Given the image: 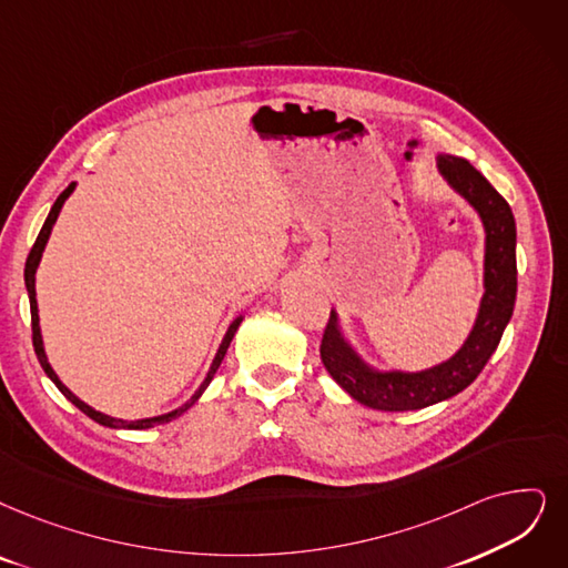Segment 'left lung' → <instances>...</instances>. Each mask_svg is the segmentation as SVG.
I'll list each match as a JSON object with an SVG mask.
<instances>
[{
  "label": "left lung",
  "mask_w": 568,
  "mask_h": 568,
  "mask_svg": "<svg viewBox=\"0 0 568 568\" xmlns=\"http://www.w3.org/2000/svg\"><path fill=\"white\" fill-rule=\"evenodd\" d=\"M438 170L447 184L480 214L485 225V293L473 331L462 349L419 373L375 371L347 343L335 310L322 337V361L331 377L361 405L384 413L419 410L464 392L483 373L513 316L517 296L515 216L508 202L468 161L438 155Z\"/></svg>",
  "instance_id": "8db88e82"
}]
</instances>
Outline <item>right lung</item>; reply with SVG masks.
Instances as JSON below:
<instances>
[{"instance_id":"1","label":"right lung","mask_w":568,"mask_h":568,"mask_svg":"<svg viewBox=\"0 0 568 568\" xmlns=\"http://www.w3.org/2000/svg\"><path fill=\"white\" fill-rule=\"evenodd\" d=\"M74 181L70 186H67L60 195H58V200L53 202V207H51V212H49V216H47V221H43V225H41V231H39V235H37V242H34V246H32V252H30V256H28V263H26V286H28V296H30V312H32V343H34V352H37V358H39V363H41V368H43V373H47L51 379H53V384L55 387L62 392V396L67 398V400H72L79 410L83 413V415H88L90 419L93 422H98V424H102V426H109V428H151V426H158V424H168V422H172V419H176L179 415H184L189 407L202 396V392H205L207 387H210V382H212V377H214V373L219 371V366H221V361H223V356H225V352H229V347H231V339H233V335H235V331H237V326L242 324V316H237V320L229 326V331H225V335H223V343H221V347H219V352H216V356H214V361H212V366H210V373H207V377L202 379V384L197 387V392L181 405V407H176V410H172V413H168V415H158V417H146V419H134V422H125V419H116V417H109V415H104V413H98L95 407H90V405H85L81 398H77L70 389L64 387V384L60 382V377L55 375V371L51 368V363H49V358H47V352H43V339H41V328H39V310H37V291H34V275H37V267H39V261H41V254H43V248H47V242H49V237H51V231H53V225H55V221H58V214H60V210H62V205H64V200L72 195V191H74Z\"/></svg>"}]
</instances>
